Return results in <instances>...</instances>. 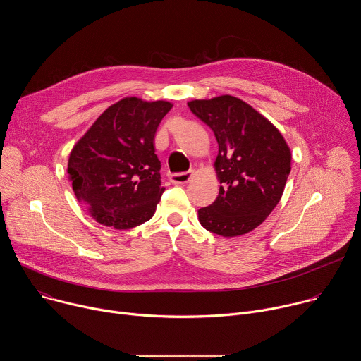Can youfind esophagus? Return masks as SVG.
<instances>
[{"mask_svg": "<svg viewBox=\"0 0 361 361\" xmlns=\"http://www.w3.org/2000/svg\"><path fill=\"white\" fill-rule=\"evenodd\" d=\"M194 176V170L185 171V173H178V174H171L170 180L173 184H185L188 183Z\"/></svg>", "mask_w": 361, "mask_h": 361, "instance_id": "obj_1", "label": "esophagus"}]
</instances>
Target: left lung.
Masks as SVG:
<instances>
[{"label": "left lung", "instance_id": "8db88e82", "mask_svg": "<svg viewBox=\"0 0 361 361\" xmlns=\"http://www.w3.org/2000/svg\"><path fill=\"white\" fill-rule=\"evenodd\" d=\"M219 142L216 201L198 210L200 224L223 237L259 227L279 204L291 170V151L277 127L233 95L187 102Z\"/></svg>", "mask_w": 361, "mask_h": 361}]
</instances>
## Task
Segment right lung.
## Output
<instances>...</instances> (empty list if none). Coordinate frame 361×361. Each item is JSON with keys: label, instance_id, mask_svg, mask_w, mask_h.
I'll return each instance as SVG.
<instances>
[{"label": "right lung", "instance_id": "1", "mask_svg": "<svg viewBox=\"0 0 361 361\" xmlns=\"http://www.w3.org/2000/svg\"><path fill=\"white\" fill-rule=\"evenodd\" d=\"M173 104L126 97L102 113L75 142L68 180L99 224L128 230L148 221L163 191L154 137Z\"/></svg>", "mask_w": 361, "mask_h": 361}]
</instances>
